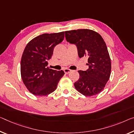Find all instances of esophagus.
<instances>
[{
  "instance_id": "34e87169",
  "label": "esophagus",
  "mask_w": 134,
  "mask_h": 134,
  "mask_svg": "<svg viewBox=\"0 0 134 134\" xmlns=\"http://www.w3.org/2000/svg\"><path fill=\"white\" fill-rule=\"evenodd\" d=\"M64 72H65V73L66 74H69V72H71V70L69 69L66 68V69H64Z\"/></svg>"
}]
</instances>
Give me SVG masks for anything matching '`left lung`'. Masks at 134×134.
<instances>
[{"mask_svg": "<svg viewBox=\"0 0 134 134\" xmlns=\"http://www.w3.org/2000/svg\"><path fill=\"white\" fill-rule=\"evenodd\" d=\"M65 38L77 47L80 58L88 59V68L79 71L80 78L74 83L77 91L86 96L99 93L110 77L111 59L107 47L102 36L90 29L66 31Z\"/></svg>", "mask_w": 134, "mask_h": 134, "instance_id": "8db88e82", "label": "left lung"}]
</instances>
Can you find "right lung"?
<instances>
[{
  "label": "right lung",
  "instance_id": "1",
  "mask_svg": "<svg viewBox=\"0 0 134 134\" xmlns=\"http://www.w3.org/2000/svg\"><path fill=\"white\" fill-rule=\"evenodd\" d=\"M64 32L44 34L33 39L24 48L20 69L23 81L34 95L46 96L56 89L65 72L47 66L53 50L64 39Z\"/></svg>",
  "mask_w": 134,
  "mask_h": 134
}]
</instances>
